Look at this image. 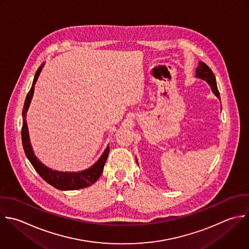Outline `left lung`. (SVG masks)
I'll list each match as a JSON object with an SVG mask.
<instances>
[{
  "mask_svg": "<svg viewBox=\"0 0 249 249\" xmlns=\"http://www.w3.org/2000/svg\"><path fill=\"white\" fill-rule=\"evenodd\" d=\"M196 74H197V77L205 79L211 85L213 93L217 96V98L220 99L219 91L217 89L216 79H215V76H214L213 71L210 69V67L207 64H205L203 62H200L198 68L196 69Z\"/></svg>",
  "mask_w": 249,
  "mask_h": 249,
  "instance_id": "left-lung-1",
  "label": "left lung"
}]
</instances>
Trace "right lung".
I'll use <instances>...</instances> for the list:
<instances>
[{
  "instance_id": "add662e5",
  "label": "right lung",
  "mask_w": 249,
  "mask_h": 249,
  "mask_svg": "<svg viewBox=\"0 0 249 249\" xmlns=\"http://www.w3.org/2000/svg\"><path fill=\"white\" fill-rule=\"evenodd\" d=\"M42 67H39L38 70L36 72L33 85L30 89V91L27 94L25 103H24V107L22 111V116H23V124H22V129H21V139H22V144L23 148L25 151V154L31 164L33 165L34 169L36 171V173L41 177V178L46 181L48 184L52 185L56 189L59 190H76V189H81L88 187L92 184H94L101 175L103 174L104 171V166L106 164V161L108 156L109 152V147L107 146L101 158L98 160V162L92 166L90 169L80 172V173H61V172H56L48 169L45 167L42 163H40L36 157L35 156L32 146L30 144V140H29V135H28V127H27V122H26V112L29 107V105L31 103V99L33 97L34 93V85L38 77V74L41 71Z\"/></svg>"
}]
</instances>
